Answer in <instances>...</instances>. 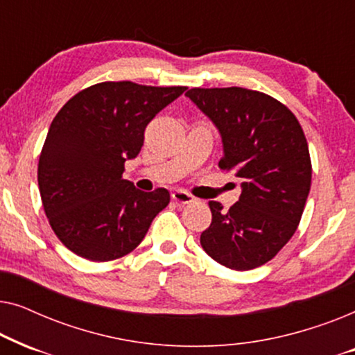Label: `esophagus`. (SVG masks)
<instances>
[{
	"instance_id": "obj_1",
	"label": "esophagus",
	"mask_w": 355,
	"mask_h": 355,
	"mask_svg": "<svg viewBox=\"0 0 355 355\" xmlns=\"http://www.w3.org/2000/svg\"><path fill=\"white\" fill-rule=\"evenodd\" d=\"M173 200L178 203H191L193 200V197L189 192L178 189V191L173 192Z\"/></svg>"
}]
</instances>
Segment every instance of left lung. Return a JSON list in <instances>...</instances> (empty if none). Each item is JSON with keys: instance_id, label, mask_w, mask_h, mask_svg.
<instances>
[{"instance_id": "8db88e82", "label": "left lung", "mask_w": 355, "mask_h": 355, "mask_svg": "<svg viewBox=\"0 0 355 355\" xmlns=\"http://www.w3.org/2000/svg\"><path fill=\"white\" fill-rule=\"evenodd\" d=\"M221 134L218 166L242 181L230 210L210 200L203 250L218 263L245 271L270 261L297 230L312 182L309 145L299 121L273 96L242 87L186 94Z\"/></svg>"}]
</instances>
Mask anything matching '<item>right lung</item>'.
Here are the masks:
<instances>
[{"label": "right lung", "instance_id": "obj_1", "mask_svg": "<svg viewBox=\"0 0 355 355\" xmlns=\"http://www.w3.org/2000/svg\"><path fill=\"white\" fill-rule=\"evenodd\" d=\"M186 89L100 82L58 111L38 159V189L51 230L76 255H128L169 203L166 189L142 192L123 179L124 163L139 155L150 121Z\"/></svg>", "mask_w": 355, "mask_h": 355}]
</instances>
